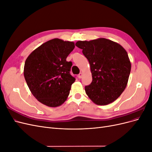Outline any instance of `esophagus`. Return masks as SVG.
I'll return each instance as SVG.
<instances>
[{"label": "esophagus", "instance_id": "obj_1", "mask_svg": "<svg viewBox=\"0 0 152 152\" xmlns=\"http://www.w3.org/2000/svg\"><path fill=\"white\" fill-rule=\"evenodd\" d=\"M82 76V73H80L79 74V75H78V77H79V79H81Z\"/></svg>", "mask_w": 152, "mask_h": 152}]
</instances>
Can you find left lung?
I'll list each match as a JSON object with an SVG mask.
<instances>
[{
    "label": "left lung",
    "instance_id": "obj_1",
    "mask_svg": "<svg viewBox=\"0 0 152 152\" xmlns=\"http://www.w3.org/2000/svg\"><path fill=\"white\" fill-rule=\"evenodd\" d=\"M76 46L90 64L93 80L85 86L87 95L98 105L113 102L126 89L131 65L127 53L120 44L100 38L78 41Z\"/></svg>",
    "mask_w": 152,
    "mask_h": 152
}]
</instances>
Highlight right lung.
Here are the masks:
<instances>
[{
	"label": "right lung",
	"instance_id": "1",
	"mask_svg": "<svg viewBox=\"0 0 152 152\" xmlns=\"http://www.w3.org/2000/svg\"><path fill=\"white\" fill-rule=\"evenodd\" d=\"M74 48V42L54 39L26 58L25 79L31 93L40 103L56 107L65 102L75 80L70 72L72 63L66 61Z\"/></svg>",
	"mask_w": 152,
	"mask_h": 152
}]
</instances>
